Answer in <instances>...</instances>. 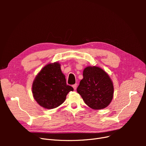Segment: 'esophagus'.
Returning <instances> with one entry per match:
<instances>
[{
	"label": "esophagus",
	"mask_w": 146,
	"mask_h": 146,
	"mask_svg": "<svg viewBox=\"0 0 146 146\" xmlns=\"http://www.w3.org/2000/svg\"><path fill=\"white\" fill-rule=\"evenodd\" d=\"M77 83H75L74 85H73V89H74V90H76V88H77Z\"/></svg>",
	"instance_id": "obj_1"
}]
</instances>
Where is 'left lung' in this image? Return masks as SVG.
I'll use <instances>...</instances> for the list:
<instances>
[{"label":"left lung","mask_w":146,"mask_h":146,"mask_svg":"<svg viewBox=\"0 0 146 146\" xmlns=\"http://www.w3.org/2000/svg\"><path fill=\"white\" fill-rule=\"evenodd\" d=\"M83 78L77 88L83 100L90 108L102 110L108 106L113 98V83L104 70L96 66L84 69Z\"/></svg>","instance_id":"obj_1"}]
</instances>
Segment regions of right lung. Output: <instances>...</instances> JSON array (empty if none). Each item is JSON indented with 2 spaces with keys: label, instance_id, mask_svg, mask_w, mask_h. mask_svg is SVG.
<instances>
[{
  "label": "right lung",
  "instance_id": "right-lung-1",
  "mask_svg": "<svg viewBox=\"0 0 146 146\" xmlns=\"http://www.w3.org/2000/svg\"><path fill=\"white\" fill-rule=\"evenodd\" d=\"M33 95L37 103L45 109H53L62 104L73 88L67 85L64 74L58 62L44 66L33 83Z\"/></svg>",
  "mask_w": 146,
  "mask_h": 146
}]
</instances>
